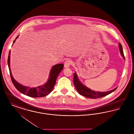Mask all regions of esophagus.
<instances>
[{
	"mask_svg": "<svg viewBox=\"0 0 134 134\" xmlns=\"http://www.w3.org/2000/svg\"><path fill=\"white\" fill-rule=\"evenodd\" d=\"M72 64V61L70 60H67L64 62V67L65 68H68L69 67L70 65Z\"/></svg>",
	"mask_w": 134,
	"mask_h": 134,
	"instance_id": "34e87169",
	"label": "esophagus"
}]
</instances>
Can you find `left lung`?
Returning <instances> with one entry per match:
<instances>
[{"instance_id": "8db88e82", "label": "left lung", "mask_w": 134, "mask_h": 134, "mask_svg": "<svg viewBox=\"0 0 134 134\" xmlns=\"http://www.w3.org/2000/svg\"><path fill=\"white\" fill-rule=\"evenodd\" d=\"M119 46L120 52H121V55H122V57L125 59L124 52H123L122 48V46L121 44V43L119 44ZM73 82H74V84L75 85V87L77 90V91L80 95L85 96L88 98H90L96 99V98H101L102 97H104L105 96H107L109 94L111 93V92L114 91L117 88V87H116L115 89H113L111 90L107 91V92H97V91L92 90L86 87V86H85L83 85L82 83H81V82L79 80V79L77 77V75L76 73H74Z\"/></svg>"}]
</instances>
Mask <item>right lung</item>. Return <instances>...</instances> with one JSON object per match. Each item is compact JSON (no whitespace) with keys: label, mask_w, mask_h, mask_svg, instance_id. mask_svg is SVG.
<instances>
[{"label":"right lung","mask_w":134,"mask_h":134,"mask_svg":"<svg viewBox=\"0 0 134 134\" xmlns=\"http://www.w3.org/2000/svg\"><path fill=\"white\" fill-rule=\"evenodd\" d=\"M18 36L16 37L14 41H13V44L15 42V41L18 38ZM10 51H9L7 59V64L9 68L10 76L12 81L14 87L19 90L21 93L25 94L26 96H29L32 97H41L45 96H47L50 94L53 89L54 86L56 84V81L57 80L58 75L61 72V71L63 69L64 64H57L53 66L50 73V77L49 78L48 81L47 82L42 86H38L36 88H30L29 87L24 86L20 84L16 81L13 78L10 68Z\"/></svg>","instance_id":"obj_1"}]
</instances>
